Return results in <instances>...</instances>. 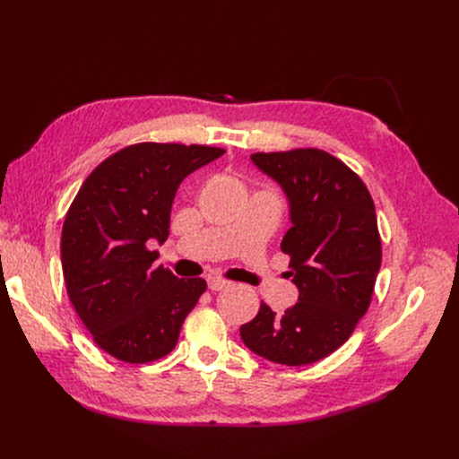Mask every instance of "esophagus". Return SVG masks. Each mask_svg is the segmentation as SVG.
Listing matches in <instances>:
<instances>
[{"label": "esophagus", "mask_w": 459, "mask_h": 459, "mask_svg": "<svg viewBox=\"0 0 459 459\" xmlns=\"http://www.w3.org/2000/svg\"><path fill=\"white\" fill-rule=\"evenodd\" d=\"M230 282L229 281H225V279H217V277H210L208 279V288L212 292H220V290H223V288H227Z\"/></svg>", "instance_id": "1"}]
</instances>
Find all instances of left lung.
Returning a JSON list of instances; mask_svg holds the SVG:
<instances>
[{"label": "left lung", "mask_w": 459, "mask_h": 459, "mask_svg": "<svg viewBox=\"0 0 459 459\" xmlns=\"http://www.w3.org/2000/svg\"><path fill=\"white\" fill-rule=\"evenodd\" d=\"M253 163L288 197L290 256L299 301L282 315L262 301L239 327L244 344L279 365L303 367L339 350L367 315L381 266V238L370 193L351 169L320 149L256 152Z\"/></svg>", "instance_id": "8db88e82"}]
</instances>
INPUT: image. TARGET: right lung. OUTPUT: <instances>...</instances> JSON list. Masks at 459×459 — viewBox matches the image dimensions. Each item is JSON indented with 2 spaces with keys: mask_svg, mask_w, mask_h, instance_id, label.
<instances>
[{
  "mask_svg": "<svg viewBox=\"0 0 459 459\" xmlns=\"http://www.w3.org/2000/svg\"><path fill=\"white\" fill-rule=\"evenodd\" d=\"M225 151L206 144L137 143L106 158L82 184L61 234L70 303L106 353L152 363L178 342L180 327L206 290L156 266L180 182Z\"/></svg>",
  "mask_w": 459,
  "mask_h": 459,
  "instance_id": "1",
  "label": "right lung"
}]
</instances>
